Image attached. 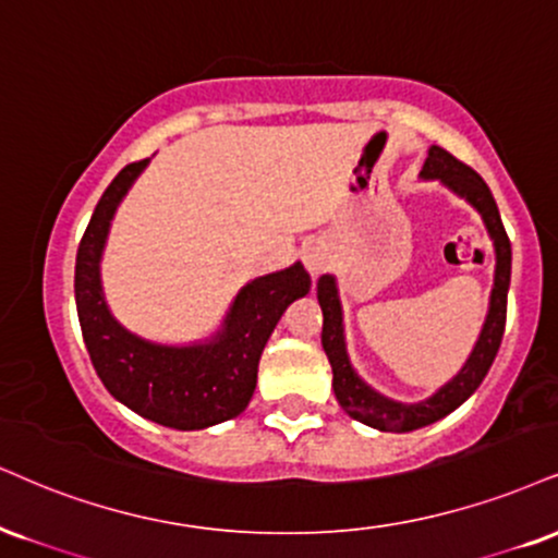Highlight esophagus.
I'll use <instances>...</instances> for the list:
<instances>
[{
    "mask_svg": "<svg viewBox=\"0 0 558 558\" xmlns=\"http://www.w3.org/2000/svg\"><path fill=\"white\" fill-rule=\"evenodd\" d=\"M301 259H304V267L314 275V278L325 272L327 265H330V254H327L322 244H306L304 252H301Z\"/></svg>",
    "mask_w": 558,
    "mask_h": 558,
    "instance_id": "1",
    "label": "esophagus"
}]
</instances>
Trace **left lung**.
<instances>
[{
    "instance_id": "obj_1",
    "label": "left lung",
    "mask_w": 558,
    "mask_h": 558,
    "mask_svg": "<svg viewBox=\"0 0 558 558\" xmlns=\"http://www.w3.org/2000/svg\"><path fill=\"white\" fill-rule=\"evenodd\" d=\"M424 179L445 181L452 192L465 197L475 210L483 215V223L488 228V236L494 239L496 250V278L492 291V308H488L486 325H483L478 343H475L471 359L462 366V372L449 385H445L432 400L418 402V405H402V402L381 398L372 387H366L359 379V374L351 368L345 353L343 338V312H340L338 286H335L332 275H322L317 280V299L322 306V348H325L327 359L332 366V389L338 398L340 408L361 421V424L379 428V432H415V428L434 424V421L445 418L454 408H460L471 395L478 389L483 377L492 368L496 353H499L501 338H505L507 325V293H509V275H512V244L501 223L499 207L494 203V194L486 186L478 173L471 166H465L445 147H432L428 158L421 171Z\"/></svg>"
}]
</instances>
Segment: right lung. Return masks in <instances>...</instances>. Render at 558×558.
Wrapping results in <instances>:
<instances>
[{"label": "right lung", "mask_w": 558, "mask_h": 558, "mask_svg": "<svg viewBox=\"0 0 558 558\" xmlns=\"http://www.w3.org/2000/svg\"><path fill=\"white\" fill-rule=\"evenodd\" d=\"M147 166L134 160L100 194L77 246L75 301L83 340L100 381L119 402L160 426L205 428L250 405L259 355L291 301L306 296L312 278L296 262L288 270L252 280L233 301L223 332L213 343L169 348L126 332L106 308L98 262L113 210Z\"/></svg>", "instance_id": "add662e5"}]
</instances>
